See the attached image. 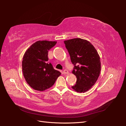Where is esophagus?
Instances as JSON below:
<instances>
[{
	"instance_id": "34e87169",
	"label": "esophagus",
	"mask_w": 126,
	"mask_h": 126,
	"mask_svg": "<svg viewBox=\"0 0 126 126\" xmlns=\"http://www.w3.org/2000/svg\"><path fill=\"white\" fill-rule=\"evenodd\" d=\"M63 74H68V71L66 70V69H64V70H63Z\"/></svg>"
}]
</instances>
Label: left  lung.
Listing matches in <instances>:
<instances>
[{"label": "left lung", "mask_w": 126, "mask_h": 126, "mask_svg": "<svg viewBox=\"0 0 126 126\" xmlns=\"http://www.w3.org/2000/svg\"><path fill=\"white\" fill-rule=\"evenodd\" d=\"M74 65L72 73L76 76V84L71 88L84 93L95 84L101 71V61L94 47L87 40L74 38L64 41Z\"/></svg>", "instance_id": "1"}]
</instances>
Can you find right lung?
<instances>
[{
    "label": "right lung",
    "mask_w": 126,
    "mask_h": 126,
    "mask_svg": "<svg viewBox=\"0 0 126 126\" xmlns=\"http://www.w3.org/2000/svg\"><path fill=\"white\" fill-rule=\"evenodd\" d=\"M56 43L37 41L24 53L22 61L23 75L28 84L34 90L44 91L51 87L61 74L48 61V51Z\"/></svg>",
    "instance_id": "obj_1"
}]
</instances>
